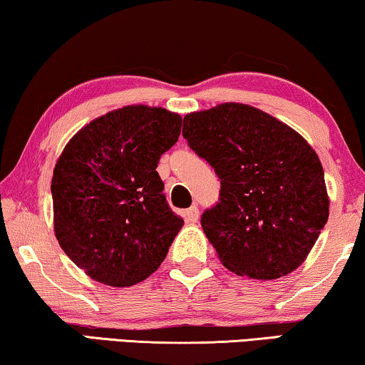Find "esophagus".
<instances>
[{
  "instance_id": "obj_1",
  "label": "esophagus",
  "mask_w": 365,
  "mask_h": 365,
  "mask_svg": "<svg viewBox=\"0 0 365 365\" xmlns=\"http://www.w3.org/2000/svg\"><path fill=\"white\" fill-rule=\"evenodd\" d=\"M184 219H186L187 224H195V222L199 220V209L197 205H192V207H189L184 210Z\"/></svg>"
}]
</instances>
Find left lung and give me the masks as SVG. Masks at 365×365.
I'll use <instances>...</instances> for the list:
<instances>
[{
  "instance_id": "obj_1",
  "label": "left lung",
  "mask_w": 365,
  "mask_h": 365,
  "mask_svg": "<svg viewBox=\"0 0 365 365\" xmlns=\"http://www.w3.org/2000/svg\"><path fill=\"white\" fill-rule=\"evenodd\" d=\"M182 136L220 179L219 202L200 224L222 265L253 279L297 270L329 217L324 171L308 141L234 102L186 115Z\"/></svg>"
}]
</instances>
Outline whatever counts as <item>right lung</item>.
I'll use <instances>...</instances> for the list:
<instances>
[{
	"instance_id": "add662e5",
	"label": "right lung",
	"mask_w": 365,
	"mask_h": 365,
	"mask_svg": "<svg viewBox=\"0 0 365 365\" xmlns=\"http://www.w3.org/2000/svg\"><path fill=\"white\" fill-rule=\"evenodd\" d=\"M181 126L178 113L128 105L83 126L57 160L56 237L95 282L131 287L166 258L184 220L168 205L156 168Z\"/></svg>"
}]
</instances>
